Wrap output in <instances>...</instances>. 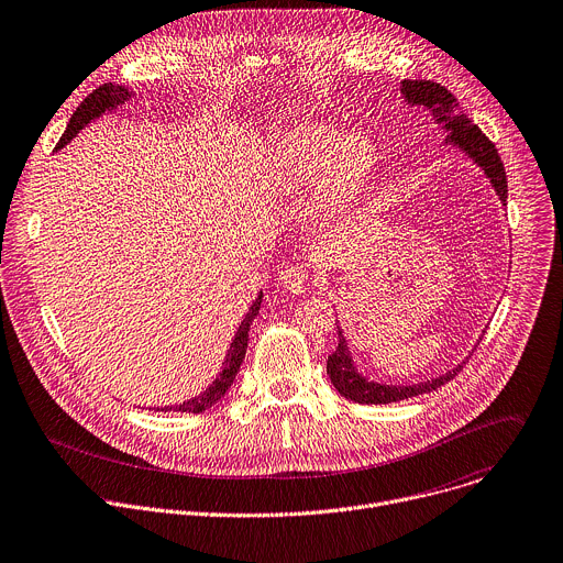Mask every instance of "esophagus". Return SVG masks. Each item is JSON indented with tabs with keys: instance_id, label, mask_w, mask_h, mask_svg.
I'll use <instances>...</instances> for the list:
<instances>
[{
	"instance_id": "34e87169",
	"label": "esophagus",
	"mask_w": 563,
	"mask_h": 563,
	"mask_svg": "<svg viewBox=\"0 0 563 563\" xmlns=\"http://www.w3.org/2000/svg\"><path fill=\"white\" fill-rule=\"evenodd\" d=\"M308 280H310V274L305 267L300 265H287L280 274V283L285 289H289L291 294H302L305 287H308Z\"/></svg>"
}]
</instances>
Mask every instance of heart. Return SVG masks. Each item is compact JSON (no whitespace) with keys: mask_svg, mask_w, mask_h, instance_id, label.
I'll list each match as a JSON object with an SVG mask.
<instances>
[{"mask_svg":"<svg viewBox=\"0 0 563 563\" xmlns=\"http://www.w3.org/2000/svg\"><path fill=\"white\" fill-rule=\"evenodd\" d=\"M377 168V147L362 132L341 134L330 123L308 121L280 132L267 150L265 177L278 190H298L317 179V203L343 211L362 197Z\"/></svg>","mask_w":563,"mask_h":563,"instance_id":"heart-1","label":"heart"}]
</instances>
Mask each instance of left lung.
Returning <instances> with one entry per match:
<instances>
[{"label":"left lung","instance_id":"8db88e82","mask_svg":"<svg viewBox=\"0 0 563 563\" xmlns=\"http://www.w3.org/2000/svg\"><path fill=\"white\" fill-rule=\"evenodd\" d=\"M399 89H401L408 106H418V108L427 110L431 114V119L446 130V143L463 150L474 164H478L485 170L498 199L505 203L507 201V177H505L503 162L498 157V150L481 132V128L474 125L467 114H463L455 96L440 82H431V80H401ZM463 364H457L446 375H440L435 379H427V382H420L413 386H386V384L368 382L366 377L360 375V371H356L352 356H350V350H347V343H345V336L339 330V345L328 356V375H330V382L334 384V388L345 399H352L356 404H390V401L408 399V397L424 395V393L440 388L442 384H446L449 379H453L460 371H463Z\"/></svg>","mask_w":563,"mask_h":563}]
</instances>
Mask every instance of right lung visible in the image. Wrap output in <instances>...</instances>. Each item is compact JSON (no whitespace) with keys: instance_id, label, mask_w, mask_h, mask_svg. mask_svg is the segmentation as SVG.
I'll list each match as a JSON object with an SVG mask.
<instances>
[{"instance_id":"add662e5","label":"right lung","mask_w":563,"mask_h":563,"mask_svg":"<svg viewBox=\"0 0 563 563\" xmlns=\"http://www.w3.org/2000/svg\"><path fill=\"white\" fill-rule=\"evenodd\" d=\"M128 98H132V91L125 89L123 85L106 82V85H100L98 89H93V91L82 100V103L78 106V110L71 114V121H69V125H67L65 134L60 136L56 150L65 147L87 123H91V121L98 119L100 114L112 112V110H117L119 106H123ZM261 302H263V291L258 294V298H255V302L249 308L246 317L242 319V323H240V328H238V332H235V336H233V341H231V347H229V352H227V360H224V364H222V373L216 377V382H213L207 390L199 393L197 397H192V399H188V401H184V404H177V406H162V408L157 406V411L201 413V411H207V408H211L213 404H218V401L227 395V390L231 388V384H233V379H235V375H238V371H240V364H242V360H244L246 341H249V328H251L253 319L258 317Z\"/></svg>"}]
</instances>
